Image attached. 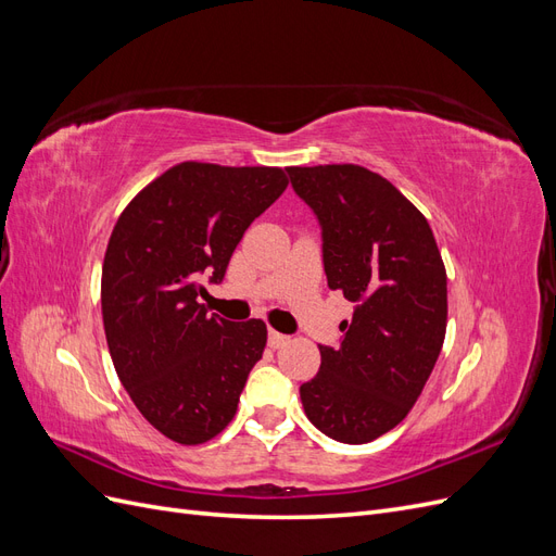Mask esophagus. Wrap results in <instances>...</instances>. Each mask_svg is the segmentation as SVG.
Here are the masks:
<instances>
[{
  "instance_id": "34e87169",
  "label": "esophagus",
  "mask_w": 556,
  "mask_h": 556,
  "mask_svg": "<svg viewBox=\"0 0 556 556\" xmlns=\"http://www.w3.org/2000/svg\"><path fill=\"white\" fill-rule=\"evenodd\" d=\"M288 343H290V336H285V333L276 331V329H268V345H271L274 350L288 345Z\"/></svg>"
}]
</instances>
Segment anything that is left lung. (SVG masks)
I'll return each mask as SVG.
<instances>
[{"label": "left lung", "instance_id": "1", "mask_svg": "<svg viewBox=\"0 0 556 556\" xmlns=\"http://www.w3.org/2000/svg\"><path fill=\"white\" fill-rule=\"evenodd\" d=\"M323 225L329 290L357 308L341 348H319L301 384L306 417L329 439L362 445L410 413L441 355L447 274L427 217L359 164L288 166Z\"/></svg>", "mask_w": 556, "mask_h": 556}]
</instances>
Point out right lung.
Returning <instances> with one entry per match:
<instances>
[{"instance_id":"right-lung-1","label":"right lung","mask_w":556,"mask_h":556,"mask_svg":"<svg viewBox=\"0 0 556 556\" xmlns=\"http://www.w3.org/2000/svg\"><path fill=\"white\" fill-rule=\"evenodd\" d=\"M288 188L280 166L180 162L117 217L102 266L111 359L134 406L166 439L199 445L237 415L262 359V319L206 315L201 278L223 280L250 223Z\"/></svg>"}]
</instances>
